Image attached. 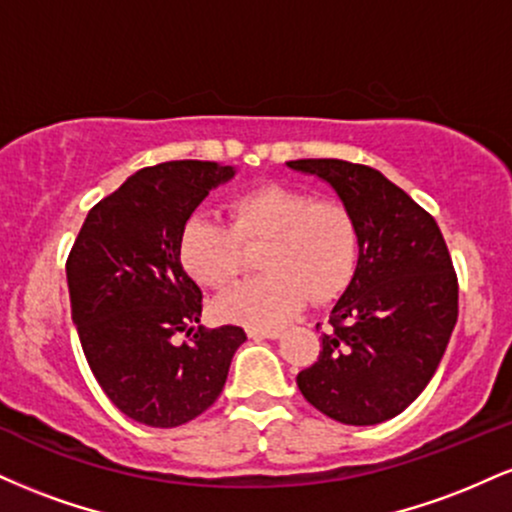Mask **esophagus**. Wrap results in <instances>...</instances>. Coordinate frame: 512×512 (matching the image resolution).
I'll return each mask as SVG.
<instances>
[{
    "instance_id": "1",
    "label": "esophagus",
    "mask_w": 512,
    "mask_h": 512,
    "mask_svg": "<svg viewBox=\"0 0 512 512\" xmlns=\"http://www.w3.org/2000/svg\"><path fill=\"white\" fill-rule=\"evenodd\" d=\"M248 337L250 339H279L281 330L279 327H276V330H257V327H250Z\"/></svg>"
}]
</instances>
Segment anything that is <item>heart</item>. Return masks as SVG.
I'll return each mask as SVG.
<instances>
[{
  "label": "heart",
  "instance_id": "b5f03b06",
  "mask_svg": "<svg viewBox=\"0 0 512 512\" xmlns=\"http://www.w3.org/2000/svg\"><path fill=\"white\" fill-rule=\"evenodd\" d=\"M228 221L192 216L180 233V262L195 281L226 289L245 269V245L267 243L262 279L240 284L216 303L236 325L272 330L301 305L330 303L349 289L358 267L354 216L334 199L286 185H260L228 202Z\"/></svg>",
  "mask_w": 512,
  "mask_h": 512
}]
</instances>
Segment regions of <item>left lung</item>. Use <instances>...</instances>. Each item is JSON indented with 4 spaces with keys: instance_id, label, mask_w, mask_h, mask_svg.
<instances>
[{
    "instance_id": "1",
    "label": "left lung",
    "mask_w": 512,
    "mask_h": 512,
    "mask_svg": "<svg viewBox=\"0 0 512 512\" xmlns=\"http://www.w3.org/2000/svg\"><path fill=\"white\" fill-rule=\"evenodd\" d=\"M289 168L330 182L358 231L354 281L332 308L317 361L298 373V390L339 424H383L424 392L455 330L448 245L436 219L380 170L339 158Z\"/></svg>"
}]
</instances>
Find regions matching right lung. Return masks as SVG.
<instances>
[{
    "label": "right lung",
    "instance_id": "obj_1",
    "mask_svg": "<svg viewBox=\"0 0 512 512\" xmlns=\"http://www.w3.org/2000/svg\"><path fill=\"white\" fill-rule=\"evenodd\" d=\"M231 166L168 161L137 170L88 211L67 257L72 320L88 368L122 414L154 428L197 419L221 395L243 327L199 325L202 291L180 233ZM178 336H185L180 343Z\"/></svg>",
    "mask_w": 512,
    "mask_h": 512
}]
</instances>
